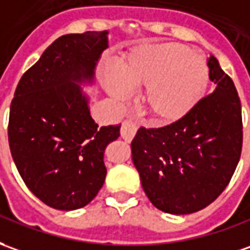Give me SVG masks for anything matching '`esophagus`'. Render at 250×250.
I'll return each mask as SVG.
<instances>
[{"mask_svg": "<svg viewBox=\"0 0 250 250\" xmlns=\"http://www.w3.org/2000/svg\"><path fill=\"white\" fill-rule=\"evenodd\" d=\"M136 130H137V125L135 122L130 121V120H125L122 122L121 126V137L126 142H130L135 137Z\"/></svg>", "mask_w": 250, "mask_h": 250, "instance_id": "obj_1", "label": "esophagus"}]
</instances>
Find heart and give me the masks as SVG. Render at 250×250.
I'll list each match as a JSON object with an SVG mask.
<instances>
[{
  "instance_id": "obj_1",
  "label": "heart",
  "mask_w": 250,
  "mask_h": 250,
  "mask_svg": "<svg viewBox=\"0 0 250 250\" xmlns=\"http://www.w3.org/2000/svg\"><path fill=\"white\" fill-rule=\"evenodd\" d=\"M208 84L204 57L175 43L146 44L130 51L120 70L106 73L107 91L118 101L144 87L143 104L152 120L168 124L187 115L200 102Z\"/></svg>"
}]
</instances>
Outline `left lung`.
I'll return each instance as SVG.
<instances>
[{
  "instance_id": "left-lung-1",
  "label": "left lung",
  "mask_w": 250,
  "mask_h": 250,
  "mask_svg": "<svg viewBox=\"0 0 250 250\" xmlns=\"http://www.w3.org/2000/svg\"><path fill=\"white\" fill-rule=\"evenodd\" d=\"M207 65L214 92L178 121L140 128L130 144L144 192L167 214H193L209 206L229 185L240 162V98L214 56Z\"/></svg>"
}]
</instances>
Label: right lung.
<instances>
[{
  "label": "right lung",
  "instance_id": "right-lung-1",
  "mask_svg": "<svg viewBox=\"0 0 250 250\" xmlns=\"http://www.w3.org/2000/svg\"><path fill=\"white\" fill-rule=\"evenodd\" d=\"M107 31L60 36L27 70L10 103L12 158L32 193L49 207L73 211L94 200L106 178L108 143L121 125L99 126L82 84H92L107 49Z\"/></svg>",
  "mask_w": 250,
  "mask_h": 250
}]
</instances>
